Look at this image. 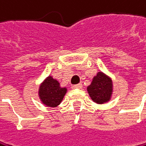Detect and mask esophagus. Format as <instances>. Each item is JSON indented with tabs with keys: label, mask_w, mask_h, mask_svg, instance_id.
Returning a JSON list of instances; mask_svg holds the SVG:
<instances>
[{
	"label": "esophagus",
	"mask_w": 146,
	"mask_h": 146,
	"mask_svg": "<svg viewBox=\"0 0 146 146\" xmlns=\"http://www.w3.org/2000/svg\"><path fill=\"white\" fill-rule=\"evenodd\" d=\"M82 87H83L82 84H76V85H72V86H71V88H72L73 90H75V89H81Z\"/></svg>",
	"instance_id": "1"
}]
</instances>
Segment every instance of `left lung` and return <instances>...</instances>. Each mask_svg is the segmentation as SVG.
Wrapping results in <instances>:
<instances>
[{"instance_id":"1","label":"left lung","mask_w":146,"mask_h":146,"mask_svg":"<svg viewBox=\"0 0 146 146\" xmlns=\"http://www.w3.org/2000/svg\"><path fill=\"white\" fill-rule=\"evenodd\" d=\"M87 91L93 102L98 104H106L111 100L113 92L111 78L105 73L99 71L87 87Z\"/></svg>"}]
</instances>
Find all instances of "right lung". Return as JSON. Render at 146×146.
I'll list each match as a JSON object with an SVG mask.
<instances>
[{
	"mask_svg": "<svg viewBox=\"0 0 146 146\" xmlns=\"http://www.w3.org/2000/svg\"><path fill=\"white\" fill-rule=\"evenodd\" d=\"M66 92V87H61L60 83L56 79H54L52 76H48L40 84L38 96L44 105L56 107L62 101Z\"/></svg>",
	"mask_w": 146,
	"mask_h": 146,
	"instance_id": "1",
	"label": "right lung"
}]
</instances>
